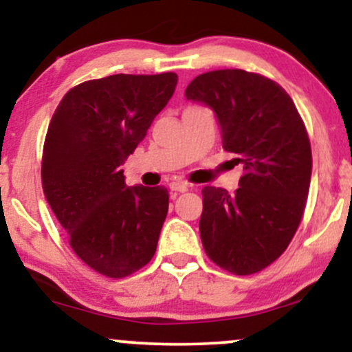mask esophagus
<instances>
[{
  "instance_id": "esophagus-1",
  "label": "esophagus",
  "mask_w": 352,
  "mask_h": 352,
  "mask_svg": "<svg viewBox=\"0 0 352 352\" xmlns=\"http://www.w3.org/2000/svg\"><path fill=\"white\" fill-rule=\"evenodd\" d=\"M188 188L190 185L187 182H172L170 184V190H173V192H187Z\"/></svg>"
}]
</instances>
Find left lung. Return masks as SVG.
Listing matches in <instances>:
<instances>
[{
	"instance_id": "8db88e82",
	"label": "left lung",
	"mask_w": 352,
	"mask_h": 352,
	"mask_svg": "<svg viewBox=\"0 0 352 352\" xmlns=\"http://www.w3.org/2000/svg\"><path fill=\"white\" fill-rule=\"evenodd\" d=\"M185 98L210 107L221 145L243 165L240 188L205 187L200 238L220 268L252 274L272 265L296 233L311 182V145L280 84L241 69L197 76Z\"/></svg>"
}]
</instances>
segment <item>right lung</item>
<instances>
[{
	"label": "right lung",
	"mask_w": 352,
	"mask_h": 352,
	"mask_svg": "<svg viewBox=\"0 0 352 352\" xmlns=\"http://www.w3.org/2000/svg\"><path fill=\"white\" fill-rule=\"evenodd\" d=\"M177 74H114L72 87L43 151L47 204L92 270L124 278L152 260L168 212L164 187H127L122 165L170 100Z\"/></svg>",
	"instance_id": "right-lung-1"
}]
</instances>
